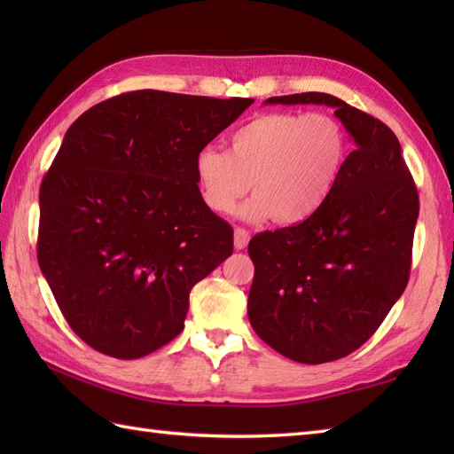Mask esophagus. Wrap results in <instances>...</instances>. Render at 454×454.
<instances>
[{
	"mask_svg": "<svg viewBox=\"0 0 454 454\" xmlns=\"http://www.w3.org/2000/svg\"><path fill=\"white\" fill-rule=\"evenodd\" d=\"M249 244V232L244 228H236L234 230V246L236 249H246Z\"/></svg>",
	"mask_w": 454,
	"mask_h": 454,
	"instance_id": "1",
	"label": "esophagus"
}]
</instances>
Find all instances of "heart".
Listing matches in <instances>:
<instances>
[{"label":"heart","mask_w":454,"mask_h":454,"mask_svg":"<svg viewBox=\"0 0 454 454\" xmlns=\"http://www.w3.org/2000/svg\"><path fill=\"white\" fill-rule=\"evenodd\" d=\"M347 153V134L330 114L263 113L230 134L228 152L200 148L192 173L208 210L232 212L252 183L255 195L238 208L239 218L296 226L330 199Z\"/></svg>","instance_id":"obj_1"}]
</instances>
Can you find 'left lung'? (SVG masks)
<instances>
[{
    "mask_svg": "<svg viewBox=\"0 0 454 454\" xmlns=\"http://www.w3.org/2000/svg\"><path fill=\"white\" fill-rule=\"evenodd\" d=\"M310 103L335 109L355 150L312 218L252 238L247 316L275 351L320 364L359 349L402 296L419 199L396 134L379 119L327 93L265 101Z\"/></svg>",
    "mask_w": 454,
    "mask_h": 454,
    "instance_id": "obj_1",
    "label": "left lung"
}]
</instances>
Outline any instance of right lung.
I'll return each instance as SVG.
<instances>
[{
  "label": "right lung",
  "instance_id": "obj_1",
  "mask_svg": "<svg viewBox=\"0 0 454 454\" xmlns=\"http://www.w3.org/2000/svg\"><path fill=\"white\" fill-rule=\"evenodd\" d=\"M252 103L140 90L67 129L38 195V265L93 349L138 359L169 343L191 288L232 255L234 230L200 200L192 158Z\"/></svg>",
  "mask_w": 454,
  "mask_h": 454
}]
</instances>
